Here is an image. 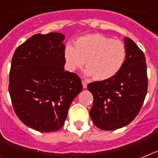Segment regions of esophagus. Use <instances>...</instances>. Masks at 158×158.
Here are the masks:
<instances>
[{
	"label": "esophagus",
	"mask_w": 158,
	"mask_h": 158,
	"mask_svg": "<svg viewBox=\"0 0 158 158\" xmlns=\"http://www.w3.org/2000/svg\"><path fill=\"white\" fill-rule=\"evenodd\" d=\"M87 85L88 84L85 81H82V85H83L84 89H86V88H87Z\"/></svg>",
	"instance_id": "1"
}]
</instances>
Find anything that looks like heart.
<instances>
[{
	"label": "heart",
	"instance_id": "b5f03b06",
	"mask_svg": "<svg viewBox=\"0 0 158 158\" xmlns=\"http://www.w3.org/2000/svg\"><path fill=\"white\" fill-rule=\"evenodd\" d=\"M64 58L69 72L81 69L86 62L85 75L105 81L121 71L127 58V48L121 40L100 34L87 35L78 38L74 46L67 45Z\"/></svg>",
	"mask_w": 158,
	"mask_h": 158
}]
</instances>
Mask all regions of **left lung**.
<instances>
[{"mask_svg": "<svg viewBox=\"0 0 158 158\" xmlns=\"http://www.w3.org/2000/svg\"><path fill=\"white\" fill-rule=\"evenodd\" d=\"M127 58L113 78L88 85L93 96L90 116L95 126L113 131L131 123L140 111L148 88L144 53L129 38L124 40Z\"/></svg>", "mask_w": 158, "mask_h": 158, "instance_id": "8db88e82", "label": "left lung"}]
</instances>
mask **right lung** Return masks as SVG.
I'll use <instances>...</instances> for the list:
<instances>
[{"instance_id":"obj_1","label":"right lung","mask_w":158,"mask_h":158,"mask_svg":"<svg viewBox=\"0 0 158 158\" xmlns=\"http://www.w3.org/2000/svg\"><path fill=\"white\" fill-rule=\"evenodd\" d=\"M64 35L35 34L16 48L8 91L16 115L40 132L62 127L71 103L82 90L81 78L64 70Z\"/></svg>"}]
</instances>
